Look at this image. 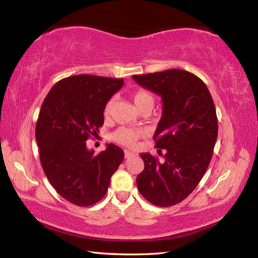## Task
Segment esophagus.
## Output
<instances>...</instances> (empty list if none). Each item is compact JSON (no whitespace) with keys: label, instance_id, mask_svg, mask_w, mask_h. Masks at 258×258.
<instances>
[{"label":"esophagus","instance_id":"1","mask_svg":"<svg viewBox=\"0 0 258 258\" xmlns=\"http://www.w3.org/2000/svg\"><path fill=\"white\" fill-rule=\"evenodd\" d=\"M124 156H125V158H126V159H128V158H131V157H134L135 153H132V151H130V150H125Z\"/></svg>","mask_w":258,"mask_h":258}]
</instances>
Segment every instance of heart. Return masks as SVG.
<instances>
[{
  "label": "heart",
  "instance_id": "b5f03b06",
  "mask_svg": "<svg viewBox=\"0 0 258 258\" xmlns=\"http://www.w3.org/2000/svg\"><path fill=\"white\" fill-rule=\"evenodd\" d=\"M133 101L136 105V108L142 111L147 108H154L155 104V97L150 91L146 89H138L136 90L133 95ZM114 105V99H110V100L105 103L103 109V115L105 118L110 117L112 110H113ZM143 134V132L138 128H128V127H120L117 128L113 134H112V140L115 143H118L121 145H125V146H133L136 143V141L140 138Z\"/></svg>",
  "mask_w": 258,
  "mask_h": 258
}]
</instances>
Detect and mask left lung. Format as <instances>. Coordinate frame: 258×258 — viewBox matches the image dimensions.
Returning a JSON list of instances; mask_svg holds the SVG:
<instances>
[{
  "mask_svg": "<svg viewBox=\"0 0 258 258\" xmlns=\"http://www.w3.org/2000/svg\"><path fill=\"white\" fill-rule=\"evenodd\" d=\"M133 79L161 97L162 116L154 140L158 154L166 150L162 161L141 154L145 168L137 187L156 206H173L193 192L209 166L218 136L215 103L202 79L186 71L173 69Z\"/></svg>",
  "mask_w": 258,
  "mask_h": 258,
  "instance_id": "left-lung-1",
  "label": "left lung"
}]
</instances>
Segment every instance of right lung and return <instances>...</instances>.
Segmentation results:
<instances>
[{"mask_svg": "<svg viewBox=\"0 0 258 258\" xmlns=\"http://www.w3.org/2000/svg\"><path fill=\"white\" fill-rule=\"evenodd\" d=\"M123 85V78L66 77L51 88L41 105L36 140L42 169L56 192L76 206L101 201L124 159V151L113 144L98 155L86 146L103 125L105 103Z\"/></svg>", "mask_w": 258, "mask_h": 258, "instance_id": "add662e5", "label": "right lung"}]
</instances>
